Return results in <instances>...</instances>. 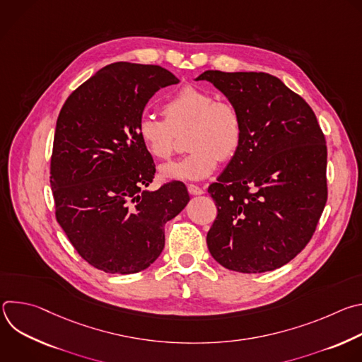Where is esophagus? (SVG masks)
I'll use <instances>...</instances> for the list:
<instances>
[{
    "label": "esophagus",
    "instance_id": "esophagus-1",
    "mask_svg": "<svg viewBox=\"0 0 362 362\" xmlns=\"http://www.w3.org/2000/svg\"><path fill=\"white\" fill-rule=\"evenodd\" d=\"M187 190H189V193L193 194V196L203 194V189L199 187V186H196V185H187Z\"/></svg>",
    "mask_w": 362,
    "mask_h": 362
}]
</instances>
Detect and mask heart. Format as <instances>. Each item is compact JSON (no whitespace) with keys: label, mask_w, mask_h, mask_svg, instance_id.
I'll return each instance as SVG.
<instances>
[{"label":"heart","mask_w":362,"mask_h":362,"mask_svg":"<svg viewBox=\"0 0 362 362\" xmlns=\"http://www.w3.org/2000/svg\"><path fill=\"white\" fill-rule=\"evenodd\" d=\"M165 119L141 116L137 136L158 160H169L177 147V136L187 132V156L160 169L169 180H200L211 176L219 162L232 160L243 143V119L235 103L219 100L215 93L183 86L162 107Z\"/></svg>","instance_id":"obj_1"}]
</instances>
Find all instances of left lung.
Here are the masks:
<instances>
[{
    "label": "left lung",
    "mask_w": 362,
    "mask_h": 362,
    "mask_svg": "<svg viewBox=\"0 0 362 362\" xmlns=\"http://www.w3.org/2000/svg\"><path fill=\"white\" fill-rule=\"evenodd\" d=\"M235 103L243 143L208 189L218 216L206 236L222 267L261 274L284 267L311 240L328 199L327 143L308 103L268 73L208 70Z\"/></svg>",
    "instance_id": "1"
}]
</instances>
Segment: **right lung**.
<instances>
[{
	"mask_svg": "<svg viewBox=\"0 0 362 362\" xmlns=\"http://www.w3.org/2000/svg\"><path fill=\"white\" fill-rule=\"evenodd\" d=\"M179 78L160 66L113 63L60 110L49 183L56 219L77 253L107 274H136L165 247V223L189 202L183 183L144 190L156 173L137 136L147 101Z\"/></svg>",
	"mask_w": 362,
	"mask_h": 362,
	"instance_id": "add662e5",
	"label": "right lung"
}]
</instances>
